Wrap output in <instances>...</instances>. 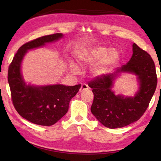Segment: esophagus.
<instances>
[{
	"label": "esophagus",
	"instance_id": "34e87169",
	"mask_svg": "<svg viewBox=\"0 0 161 161\" xmlns=\"http://www.w3.org/2000/svg\"><path fill=\"white\" fill-rule=\"evenodd\" d=\"M87 89H89L88 85H87V84H81L80 91L81 92H83L84 90H87Z\"/></svg>",
	"mask_w": 161,
	"mask_h": 161
}]
</instances>
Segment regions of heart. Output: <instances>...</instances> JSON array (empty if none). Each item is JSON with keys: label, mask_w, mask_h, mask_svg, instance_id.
Here are the masks:
<instances>
[{"label": "heart", "mask_w": 161, "mask_h": 161, "mask_svg": "<svg viewBox=\"0 0 161 161\" xmlns=\"http://www.w3.org/2000/svg\"><path fill=\"white\" fill-rule=\"evenodd\" d=\"M78 61L82 67L91 66L99 62L92 68L91 73L94 77H101L107 74L108 70L120 60V53L116 48L105 46H93L79 53ZM69 70L72 73H77L79 68L75 63L69 64Z\"/></svg>", "instance_id": "heart-1"}]
</instances>
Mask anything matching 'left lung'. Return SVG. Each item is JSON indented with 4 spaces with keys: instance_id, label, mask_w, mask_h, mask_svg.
<instances>
[{
    "instance_id": "left-lung-1",
    "label": "left lung",
    "mask_w": 161,
    "mask_h": 161,
    "mask_svg": "<svg viewBox=\"0 0 161 161\" xmlns=\"http://www.w3.org/2000/svg\"><path fill=\"white\" fill-rule=\"evenodd\" d=\"M122 72L137 76L140 89L134 97L115 95L112 91L113 81ZM92 89L94 100L91 111L103 126L116 129L138 121L148 108L157 86L154 62L147 52L133 44V54L126 64L114 73L96 77L88 83Z\"/></svg>"
}]
</instances>
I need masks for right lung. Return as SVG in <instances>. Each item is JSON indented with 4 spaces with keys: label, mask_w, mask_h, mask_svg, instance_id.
Returning a JSON list of instances; mask_svg holds the SVG:
<instances>
[{
    "label": "right lung",
    "mask_w": 161,
    "mask_h": 161,
    "mask_svg": "<svg viewBox=\"0 0 161 161\" xmlns=\"http://www.w3.org/2000/svg\"><path fill=\"white\" fill-rule=\"evenodd\" d=\"M62 37V33H56L25 43L18 49L8 68V80L13 106L23 118L35 124L50 126L57 123L67 114L70 100L81 87V84L33 86L27 84L21 74V63L28 50Z\"/></svg>",
    "instance_id": "obj_1"
}]
</instances>
